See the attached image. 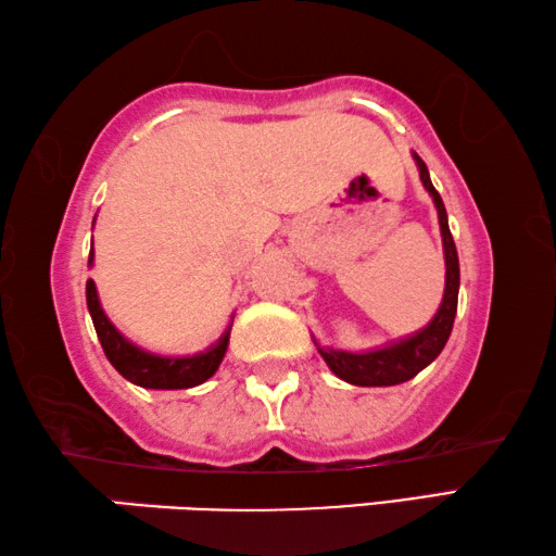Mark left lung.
Segmentation results:
<instances>
[{
  "instance_id": "8db88e82",
  "label": "left lung",
  "mask_w": 556,
  "mask_h": 556,
  "mask_svg": "<svg viewBox=\"0 0 556 556\" xmlns=\"http://www.w3.org/2000/svg\"><path fill=\"white\" fill-rule=\"evenodd\" d=\"M420 170V180L425 190L432 194V202L440 214V229H442V247H444V263H446V280H444V298L442 305L432 317V323L422 327L420 332H415L405 339H397L388 346L371 349V352H342V349H325L317 342V352L323 354L327 366L332 368V374L342 378V381L352 386H397L415 378L425 366H430L446 344V339L452 334L454 317H456V303H459V256H456V247L450 231V222H446V210L440 198V192L434 190L427 173V165L420 155L413 153Z\"/></svg>"
}]
</instances>
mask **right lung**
<instances>
[{"instance_id":"add662e5","label":"right lung","mask_w":556,"mask_h":556,"mask_svg":"<svg viewBox=\"0 0 556 556\" xmlns=\"http://www.w3.org/2000/svg\"><path fill=\"white\" fill-rule=\"evenodd\" d=\"M90 266H92V251H90ZM87 309L92 315L94 332L100 337V344L104 349L110 364L119 371L126 381H131L141 388H153V391H178V388H192L207 381L217 371L224 354L229 346V329L219 337L217 344L204 349L202 354L192 356H159L146 352V349L131 344L119 329H116L110 317L104 315L97 298L94 280H87Z\"/></svg>"}]
</instances>
